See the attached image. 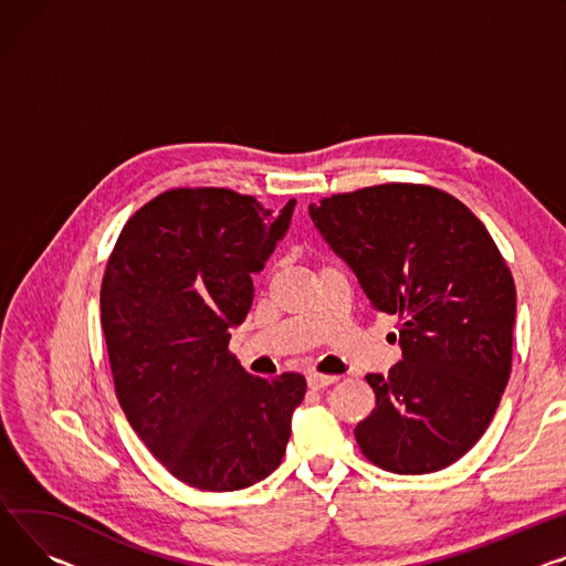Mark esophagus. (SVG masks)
Segmentation results:
<instances>
[{
  "instance_id": "34e87169",
  "label": "esophagus",
  "mask_w": 566,
  "mask_h": 566,
  "mask_svg": "<svg viewBox=\"0 0 566 566\" xmlns=\"http://www.w3.org/2000/svg\"><path fill=\"white\" fill-rule=\"evenodd\" d=\"M336 380H338L336 375H323V373H310V375H307V385H310L312 389H325V387L334 385Z\"/></svg>"
}]
</instances>
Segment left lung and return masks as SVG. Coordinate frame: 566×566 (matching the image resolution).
Here are the masks:
<instances>
[{
	"instance_id": "8db88e82",
	"label": "left lung",
	"mask_w": 566,
	"mask_h": 566,
	"mask_svg": "<svg viewBox=\"0 0 566 566\" xmlns=\"http://www.w3.org/2000/svg\"><path fill=\"white\" fill-rule=\"evenodd\" d=\"M310 216L370 307L402 321V359L387 378L366 375L375 409L355 428L361 453L400 475L458 462L512 370L516 289L494 239L458 198L421 184L332 196Z\"/></svg>"
}]
</instances>
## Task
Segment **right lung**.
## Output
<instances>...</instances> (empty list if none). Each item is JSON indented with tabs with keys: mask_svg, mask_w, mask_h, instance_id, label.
<instances>
[{
	"mask_svg": "<svg viewBox=\"0 0 566 566\" xmlns=\"http://www.w3.org/2000/svg\"><path fill=\"white\" fill-rule=\"evenodd\" d=\"M293 209L175 188L127 220L106 263L99 310L120 407L149 453L202 492L271 475L307 391L300 373L256 378L228 350Z\"/></svg>",
	"mask_w": 566,
	"mask_h": 566,
	"instance_id": "1",
	"label": "right lung"
}]
</instances>
